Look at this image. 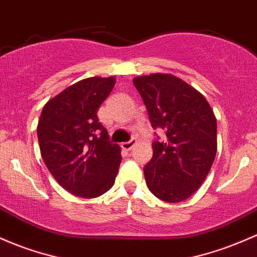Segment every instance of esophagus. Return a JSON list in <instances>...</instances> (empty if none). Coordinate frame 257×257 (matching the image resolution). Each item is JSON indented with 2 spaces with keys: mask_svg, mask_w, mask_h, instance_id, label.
Instances as JSON below:
<instances>
[{
  "mask_svg": "<svg viewBox=\"0 0 257 257\" xmlns=\"http://www.w3.org/2000/svg\"><path fill=\"white\" fill-rule=\"evenodd\" d=\"M135 144H137V140L132 139V140H129V142L122 143V144H120V146H122L123 150H132V149L134 148Z\"/></svg>",
  "mask_w": 257,
  "mask_h": 257,
  "instance_id": "obj_1",
  "label": "esophagus"
}]
</instances>
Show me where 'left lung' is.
I'll return each mask as SVG.
<instances>
[{
  "label": "left lung",
  "instance_id": "1",
  "mask_svg": "<svg viewBox=\"0 0 257 257\" xmlns=\"http://www.w3.org/2000/svg\"><path fill=\"white\" fill-rule=\"evenodd\" d=\"M156 135L154 155L144 167L146 185L166 202H180L200 188L217 151V123L212 109L196 89L172 74H150L133 80Z\"/></svg>",
  "mask_w": 257,
  "mask_h": 257
}]
</instances>
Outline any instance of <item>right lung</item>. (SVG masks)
Here are the masks:
<instances>
[{"mask_svg":"<svg viewBox=\"0 0 257 257\" xmlns=\"http://www.w3.org/2000/svg\"><path fill=\"white\" fill-rule=\"evenodd\" d=\"M114 78L83 79L42 108L38 139L45 165L62 188L79 197H97L113 185L122 156L109 142L97 111Z\"/></svg>","mask_w":257,"mask_h":257,"instance_id":"add662e5","label":"right lung"}]
</instances>
